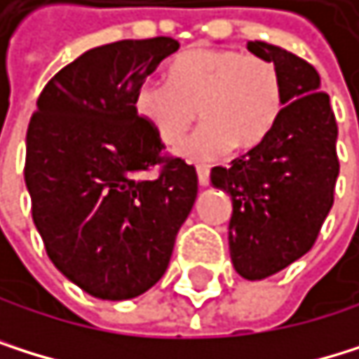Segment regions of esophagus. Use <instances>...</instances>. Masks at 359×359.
Masks as SVG:
<instances>
[{
    "mask_svg": "<svg viewBox=\"0 0 359 359\" xmlns=\"http://www.w3.org/2000/svg\"><path fill=\"white\" fill-rule=\"evenodd\" d=\"M196 175H199V186L210 184V169L208 167H196Z\"/></svg>",
    "mask_w": 359,
    "mask_h": 359,
    "instance_id": "34e87169",
    "label": "esophagus"
}]
</instances>
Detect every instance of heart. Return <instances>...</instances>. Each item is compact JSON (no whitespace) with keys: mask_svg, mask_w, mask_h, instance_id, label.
Instances as JSON below:
<instances>
[{"mask_svg":"<svg viewBox=\"0 0 359 359\" xmlns=\"http://www.w3.org/2000/svg\"><path fill=\"white\" fill-rule=\"evenodd\" d=\"M199 117L205 121L177 154L214 160L233 145L257 147L283 109V81L270 60L238 50L192 46L175 57L169 83L143 81L135 111L165 145H177Z\"/></svg>","mask_w":359,"mask_h":359,"instance_id":"b5f03b06","label":"heart"}]
</instances>
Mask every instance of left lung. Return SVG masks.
Segmentation results:
<instances>
[{"mask_svg": "<svg viewBox=\"0 0 359 359\" xmlns=\"http://www.w3.org/2000/svg\"><path fill=\"white\" fill-rule=\"evenodd\" d=\"M283 81L272 133L231 165L214 167L212 186L231 196L229 252L236 272L263 280L306 255L332 210L338 177L336 119L319 72L293 53L248 42Z\"/></svg>", "mask_w": 359, "mask_h": 359, "instance_id": "obj_1", "label": "left lung"}]
</instances>
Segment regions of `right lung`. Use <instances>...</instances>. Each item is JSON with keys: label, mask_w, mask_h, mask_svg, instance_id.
Here are the masks:
<instances>
[{"label": "right lung", "mask_w": 359, "mask_h": 359, "mask_svg": "<svg viewBox=\"0 0 359 359\" xmlns=\"http://www.w3.org/2000/svg\"><path fill=\"white\" fill-rule=\"evenodd\" d=\"M180 48L173 38L89 48L53 76L25 139V186L53 265L85 293L130 299L171 261L199 180L135 111L137 87ZM163 164L158 178H143Z\"/></svg>", "instance_id": "add662e5"}]
</instances>
